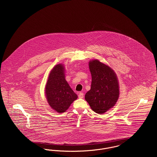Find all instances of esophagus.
<instances>
[{"instance_id":"esophagus-1","label":"esophagus","mask_w":157,"mask_h":157,"mask_svg":"<svg viewBox=\"0 0 157 157\" xmlns=\"http://www.w3.org/2000/svg\"><path fill=\"white\" fill-rule=\"evenodd\" d=\"M78 97H79V98H83V93H82V92H80V93H79V95H78Z\"/></svg>"}]
</instances>
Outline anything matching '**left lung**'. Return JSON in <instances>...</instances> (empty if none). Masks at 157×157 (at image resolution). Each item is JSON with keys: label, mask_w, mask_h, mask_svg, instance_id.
<instances>
[{"label": "left lung", "mask_w": 157, "mask_h": 157, "mask_svg": "<svg viewBox=\"0 0 157 157\" xmlns=\"http://www.w3.org/2000/svg\"><path fill=\"white\" fill-rule=\"evenodd\" d=\"M92 76L91 89L86 93L85 99L91 109L103 114L113 108L119 97V84L114 71L98 59L89 62Z\"/></svg>", "instance_id": "1"}]
</instances>
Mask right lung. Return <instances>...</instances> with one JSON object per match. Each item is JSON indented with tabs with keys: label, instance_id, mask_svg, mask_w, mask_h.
Segmentation results:
<instances>
[{
	"label": "right lung",
	"instance_id": "add662e5",
	"mask_svg": "<svg viewBox=\"0 0 157 157\" xmlns=\"http://www.w3.org/2000/svg\"><path fill=\"white\" fill-rule=\"evenodd\" d=\"M64 65L55 66L50 71L45 87V95L49 105L59 113H64L78 98L65 79Z\"/></svg>",
	"mask_w": 157,
	"mask_h": 157
}]
</instances>
